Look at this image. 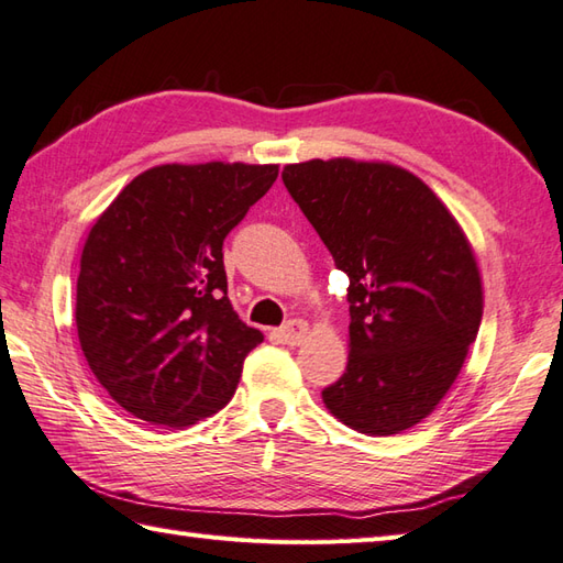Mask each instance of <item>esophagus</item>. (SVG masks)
I'll list each match as a JSON object with an SVG mask.
<instances>
[{"label": "esophagus", "instance_id": "1", "mask_svg": "<svg viewBox=\"0 0 563 563\" xmlns=\"http://www.w3.org/2000/svg\"><path fill=\"white\" fill-rule=\"evenodd\" d=\"M305 336H307V321L302 319H292L283 329H278V341L285 345H300Z\"/></svg>", "mask_w": 563, "mask_h": 563}]
</instances>
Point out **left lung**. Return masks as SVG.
<instances>
[{
  "label": "left lung",
  "mask_w": 563,
  "mask_h": 563,
  "mask_svg": "<svg viewBox=\"0 0 563 563\" xmlns=\"http://www.w3.org/2000/svg\"><path fill=\"white\" fill-rule=\"evenodd\" d=\"M283 184L351 280V355L321 391L327 409L367 435L421 423L482 324V278L462 227L394 164L312 159L285 166Z\"/></svg>",
  "instance_id": "left-lung-1"
}]
</instances>
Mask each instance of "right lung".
I'll list each match as a JSON object with an SVG mask.
<instances>
[{
    "label": "right lung",
    "instance_id": "add662e5",
    "mask_svg": "<svg viewBox=\"0 0 563 563\" xmlns=\"http://www.w3.org/2000/svg\"><path fill=\"white\" fill-rule=\"evenodd\" d=\"M275 178V164H162L91 227L79 343L101 387L140 421L194 426L232 399L263 336L227 297L222 244Z\"/></svg>",
    "mask_w": 563,
    "mask_h": 563
}]
</instances>
